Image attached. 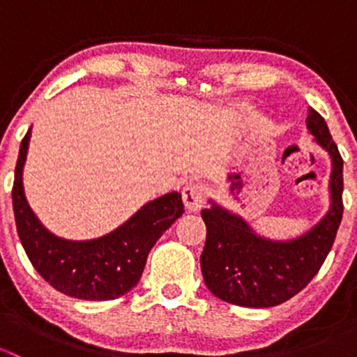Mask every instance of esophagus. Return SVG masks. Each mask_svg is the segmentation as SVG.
Wrapping results in <instances>:
<instances>
[{
  "label": "esophagus",
  "instance_id": "esophagus-1",
  "mask_svg": "<svg viewBox=\"0 0 357 357\" xmlns=\"http://www.w3.org/2000/svg\"><path fill=\"white\" fill-rule=\"evenodd\" d=\"M183 202H185L186 208L192 212L200 211L205 204V190L200 183H190L183 190Z\"/></svg>",
  "mask_w": 357,
  "mask_h": 357
}]
</instances>
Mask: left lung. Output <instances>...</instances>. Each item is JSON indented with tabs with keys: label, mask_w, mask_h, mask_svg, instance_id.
Returning <instances> with one entry per match:
<instances>
[{
	"label": "left lung",
	"mask_w": 357,
	"mask_h": 357,
	"mask_svg": "<svg viewBox=\"0 0 357 357\" xmlns=\"http://www.w3.org/2000/svg\"><path fill=\"white\" fill-rule=\"evenodd\" d=\"M307 129L316 143L332 157L330 211L305 235L275 242L255 235L240 215L212 202L202 211L207 226L200 255L205 285L215 297L243 307H273L297 295L318 275L332 250L342 221L344 160L338 153L325 119L309 109Z\"/></svg>",
	"instance_id": "left-lung-1"
}]
</instances>
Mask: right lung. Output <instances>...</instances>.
I'll return each mask as SVG.
<instances>
[{
  "label": "right lung",
  "mask_w": 357,
  "mask_h": 357,
  "mask_svg": "<svg viewBox=\"0 0 357 357\" xmlns=\"http://www.w3.org/2000/svg\"><path fill=\"white\" fill-rule=\"evenodd\" d=\"M31 129L20 143L12 200L25 254L36 271L59 291L82 301H112L128 294L142 278L146 257L162 233L185 212L181 193L172 192L143 205L115 231L88 242L50 233L25 200L22 171Z\"/></svg>",
  "instance_id": "right-lung-1"
}]
</instances>
